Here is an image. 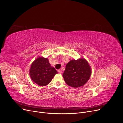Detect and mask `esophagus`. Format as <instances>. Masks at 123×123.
<instances>
[{
  "mask_svg": "<svg viewBox=\"0 0 123 123\" xmlns=\"http://www.w3.org/2000/svg\"><path fill=\"white\" fill-rule=\"evenodd\" d=\"M58 72L59 73H60V74H62V69H61V68H60L59 69H58Z\"/></svg>",
  "mask_w": 123,
  "mask_h": 123,
  "instance_id": "1",
  "label": "esophagus"
}]
</instances>
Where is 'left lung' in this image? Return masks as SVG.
Masks as SVG:
<instances>
[{
    "mask_svg": "<svg viewBox=\"0 0 123 123\" xmlns=\"http://www.w3.org/2000/svg\"><path fill=\"white\" fill-rule=\"evenodd\" d=\"M91 75V68L85 59L72 60L66 66L63 76L67 85L79 87L85 84Z\"/></svg>",
    "mask_w": 123,
    "mask_h": 123,
    "instance_id": "left-lung-1",
    "label": "left lung"
}]
</instances>
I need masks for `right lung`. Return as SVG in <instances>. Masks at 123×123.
Wrapping results in <instances>:
<instances>
[{
  "label": "right lung",
  "instance_id": "1",
  "mask_svg": "<svg viewBox=\"0 0 123 123\" xmlns=\"http://www.w3.org/2000/svg\"><path fill=\"white\" fill-rule=\"evenodd\" d=\"M57 73L55 68L50 66L48 59L44 57L35 60L30 69L31 79L40 86L47 85Z\"/></svg>",
  "mask_w": 123,
  "mask_h": 123
}]
</instances>
